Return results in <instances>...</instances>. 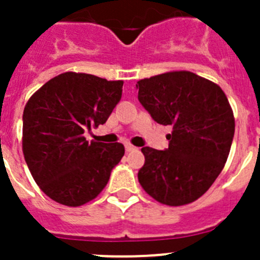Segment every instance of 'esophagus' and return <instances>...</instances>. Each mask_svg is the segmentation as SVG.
Masks as SVG:
<instances>
[{
	"label": "esophagus",
	"instance_id": "obj_1",
	"mask_svg": "<svg viewBox=\"0 0 260 260\" xmlns=\"http://www.w3.org/2000/svg\"><path fill=\"white\" fill-rule=\"evenodd\" d=\"M125 150H126V152H132V151L135 150V147L132 146L130 143H127V144H125Z\"/></svg>",
	"mask_w": 260,
	"mask_h": 260
}]
</instances>
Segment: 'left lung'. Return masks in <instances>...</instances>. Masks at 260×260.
<instances>
[{"mask_svg": "<svg viewBox=\"0 0 260 260\" xmlns=\"http://www.w3.org/2000/svg\"><path fill=\"white\" fill-rule=\"evenodd\" d=\"M138 100L160 125H171L169 147H143L138 180L167 206L197 201L221 173L234 137V117L217 84L190 71L139 80Z\"/></svg>", "mask_w": 260, "mask_h": 260, "instance_id": "left-lung-1", "label": "left lung"}]
</instances>
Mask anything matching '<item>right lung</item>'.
Masks as SVG:
<instances>
[{
    "label": "right lung",
    "instance_id": "1",
    "mask_svg": "<svg viewBox=\"0 0 260 260\" xmlns=\"http://www.w3.org/2000/svg\"><path fill=\"white\" fill-rule=\"evenodd\" d=\"M122 80L63 73L29 98L23 112V155L38 186L57 203L78 207L98 197L121 161V143L88 142L86 130L107 122Z\"/></svg>",
    "mask_w": 260,
    "mask_h": 260
}]
</instances>
